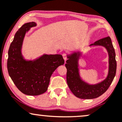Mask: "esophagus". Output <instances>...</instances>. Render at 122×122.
<instances>
[{"label":"esophagus","instance_id":"1","mask_svg":"<svg viewBox=\"0 0 122 122\" xmlns=\"http://www.w3.org/2000/svg\"><path fill=\"white\" fill-rule=\"evenodd\" d=\"M62 56H63V58H64V59L65 61H66V60H67V54H66V53H63Z\"/></svg>","mask_w":122,"mask_h":122}]
</instances>
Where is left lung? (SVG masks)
<instances>
[{"label": "left lung", "mask_w": 122, "mask_h": 122, "mask_svg": "<svg viewBox=\"0 0 122 122\" xmlns=\"http://www.w3.org/2000/svg\"><path fill=\"white\" fill-rule=\"evenodd\" d=\"M104 46L108 50L109 56V70L107 79L97 85H90L81 80L79 74L77 61L80 53H74L68 56L65 66L67 69L66 80L70 89L77 98L90 99L100 97L108 90L116 76L117 61L116 53L109 37L100 39L91 44Z\"/></svg>", "instance_id": "8db88e82"}]
</instances>
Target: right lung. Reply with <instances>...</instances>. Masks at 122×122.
I'll list each match as a JSON object with an SVG mask.
<instances>
[{
  "mask_svg": "<svg viewBox=\"0 0 122 122\" xmlns=\"http://www.w3.org/2000/svg\"><path fill=\"white\" fill-rule=\"evenodd\" d=\"M36 25L35 22L27 23L16 32L9 47L7 61L8 73L17 88L25 95L33 96L46 92L53 71L64 64L61 55H44L34 61L23 59L21 47L24 35Z\"/></svg>",
  "mask_w": 122,
  "mask_h": 122,
  "instance_id": "1",
  "label": "right lung"
}]
</instances>
